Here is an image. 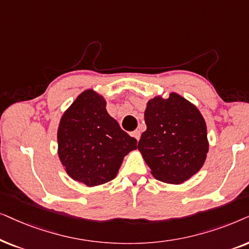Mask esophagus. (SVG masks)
<instances>
[{
	"label": "esophagus",
	"instance_id": "1",
	"mask_svg": "<svg viewBox=\"0 0 249 249\" xmlns=\"http://www.w3.org/2000/svg\"><path fill=\"white\" fill-rule=\"evenodd\" d=\"M131 135H132V137H133V138H135V139H137V140L139 141V140H140V137H141V133H140V131H133V132H132V133H131Z\"/></svg>",
	"mask_w": 249,
	"mask_h": 249
}]
</instances>
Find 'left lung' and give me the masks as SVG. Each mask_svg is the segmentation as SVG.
I'll list each match as a JSON object with an SVG mask.
<instances>
[{
  "mask_svg": "<svg viewBox=\"0 0 249 249\" xmlns=\"http://www.w3.org/2000/svg\"><path fill=\"white\" fill-rule=\"evenodd\" d=\"M144 121L138 149L157 180L178 184L200 170L208 152L207 130L194 105L177 93L156 97L148 101Z\"/></svg>",
  "mask_w": 249,
  "mask_h": 249,
  "instance_id": "left-lung-1",
  "label": "left lung"
}]
</instances>
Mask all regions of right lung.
<instances>
[{
    "label": "right lung",
    "instance_id": "right-lung-1",
    "mask_svg": "<svg viewBox=\"0 0 249 249\" xmlns=\"http://www.w3.org/2000/svg\"><path fill=\"white\" fill-rule=\"evenodd\" d=\"M137 149L106 110V101L92 90L77 97L61 117L58 154L69 177L88 187L114 180L123 159Z\"/></svg>",
    "mask_w": 249,
    "mask_h": 249
}]
</instances>
